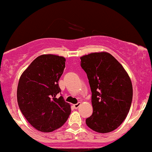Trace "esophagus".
Wrapping results in <instances>:
<instances>
[{
	"label": "esophagus",
	"mask_w": 152,
	"mask_h": 152,
	"mask_svg": "<svg viewBox=\"0 0 152 152\" xmlns=\"http://www.w3.org/2000/svg\"><path fill=\"white\" fill-rule=\"evenodd\" d=\"M80 102H78L77 104H74V105H73V107H74V108H75V109H77L78 107H80Z\"/></svg>",
	"instance_id": "34e87169"
}]
</instances>
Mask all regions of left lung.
Masks as SVG:
<instances>
[{
  "mask_svg": "<svg viewBox=\"0 0 152 152\" xmlns=\"http://www.w3.org/2000/svg\"><path fill=\"white\" fill-rule=\"evenodd\" d=\"M80 60L92 93L93 114L86 119V125L98 133L113 131L130 111L131 80L120 62L107 52L86 55Z\"/></svg>",
  "mask_w": 152,
  "mask_h": 152,
  "instance_id": "left-lung-1",
  "label": "left lung"
}]
</instances>
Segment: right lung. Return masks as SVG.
<instances>
[{
  "label": "right lung",
  "instance_id": "1",
  "mask_svg": "<svg viewBox=\"0 0 152 152\" xmlns=\"http://www.w3.org/2000/svg\"><path fill=\"white\" fill-rule=\"evenodd\" d=\"M62 56L37 57L22 73L17 88V102L22 115L39 131L61 128L71 113L70 105L61 94L58 80L65 68Z\"/></svg>",
  "mask_w": 152,
  "mask_h": 152
}]
</instances>
